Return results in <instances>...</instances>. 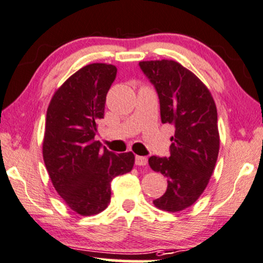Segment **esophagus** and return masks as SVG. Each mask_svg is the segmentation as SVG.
<instances>
[{"instance_id": "1", "label": "esophagus", "mask_w": 263, "mask_h": 263, "mask_svg": "<svg viewBox=\"0 0 263 263\" xmlns=\"http://www.w3.org/2000/svg\"><path fill=\"white\" fill-rule=\"evenodd\" d=\"M135 164L144 166L147 164V158H146V157H142V156H136L135 157Z\"/></svg>"}]
</instances>
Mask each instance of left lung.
Listing matches in <instances>:
<instances>
[{
  "mask_svg": "<svg viewBox=\"0 0 263 263\" xmlns=\"http://www.w3.org/2000/svg\"><path fill=\"white\" fill-rule=\"evenodd\" d=\"M139 65L158 93L162 123L175 127L169 158H148L152 170L168 177L165 193L153 204L176 213L197 202L214 173L220 148L216 105L205 84L177 61Z\"/></svg>",
  "mask_w": 263,
  "mask_h": 263,
  "instance_id": "8db88e82",
  "label": "left lung"
}]
</instances>
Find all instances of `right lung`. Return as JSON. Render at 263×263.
Instances as JSON below:
<instances>
[{
  "label": "right lung",
  "instance_id": "obj_1",
  "mask_svg": "<svg viewBox=\"0 0 263 263\" xmlns=\"http://www.w3.org/2000/svg\"><path fill=\"white\" fill-rule=\"evenodd\" d=\"M116 73L111 64L82 67L58 88L47 110L44 164L58 194L82 216L106 209L112 179L132 172L135 162L133 152L115 155L94 140Z\"/></svg>",
  "mask_w": 263,
  "mask_h": 263
}]
</instances>
